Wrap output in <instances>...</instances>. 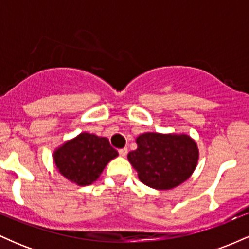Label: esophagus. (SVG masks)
<instances>
[{"instance_id": "esophagus-1", "label": "esophagus", "mask_w": 249, "mask_h": 249, "mask_svg": "<svg viewBox=\"0 0 249 249\" xmlns=\"http://www.w3.org/2000/svg\"><path fill=\"white\" fill-rule=\"evenodd\" d=\"M118 153L121 157H125L127 154V148L124 147V148H121V150H118Z\"/></svg>"}]
</instances>
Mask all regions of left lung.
<instances>
[{
  "mask_svg": "<svg viewBox=\"0 0 249 249\" xmlns=\"http://www.w3.org/2000/svg\"><path fill=\"white\" fill-rule=\"evenodd\" d=\"M137 150L127 154L139 180L157 190H170L190 178L199 151L185 134L144 133L137 138Z\"/></svg>",
  "mask_w": 249,
  "mask_h": 249,
  "instance_id": "8db88e82",
  "label": "left lung"
}]
</instances>
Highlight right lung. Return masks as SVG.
I'll return each mask as SVG.
<instances>
[{"instance_id": "1", "label": "right lung", "mask_w": 249, "mask_h": 249, "mask_svg": "<svg viewBox=\"0 0 249 249\" xmlns=\"http://www.w3.org/2000/svg\"><path fill=\"white\" fill-rule=\"evenodd\" d=\"M118 152L107 138L81 133L56 150L55 164L65 178L85 186L96 181L99 174Z\"/></svg>"}]
</instances>
